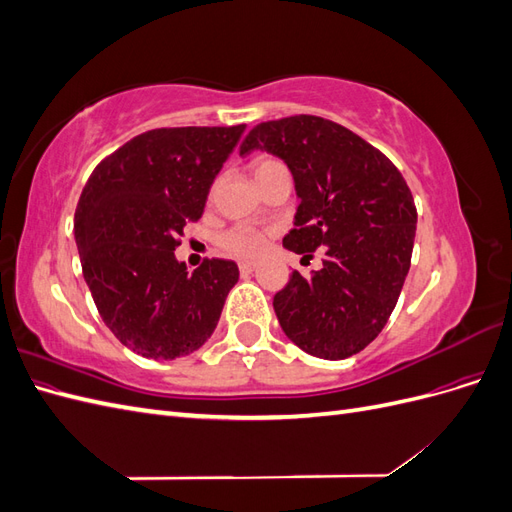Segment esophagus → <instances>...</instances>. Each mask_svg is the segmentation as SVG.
I'll list each match as a JSON object with an SVG mask.
<instances>
[{
    "instance_id": "obj_1",
    "label": "esophagus",
    "mask_w": 512,
    "mask_h": 512,
    "mask_svg": "<svg viewBox=\"0 0 512 512\" xmlns=\"http://www.w3.org/2000/svg\"><path fill=\"white\" fill-rule=\"evenodd\" d=\"M256 269V265L254 262H239V271L243 273V275H247V273H252Z\"/></svg>"
}]
</instances>
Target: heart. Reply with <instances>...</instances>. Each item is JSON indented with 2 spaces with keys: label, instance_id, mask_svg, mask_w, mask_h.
I'll return each instance as SVG.
<instances>
[{
  "label": "heart",
  "instance_id": "b5f03b06",
  "mask_svg": "<svg viewBox=\"0 0 512 512\" xmlns=\"http://www.w3.org/2000/svg\"><path fill=\"white\" fill-rule=\"evenodd\" d=\"M275 164H282L273 158H258L252 166L254 175L262 173ZM267 243V232L260 228H252V226H232L228 230H224L222 235L218 237V245L222 247L224 252L237 256V258H254L258 256L262 250H265Z\"/></svg>",
  "mask_w": 512,
  "mask_h": 512
}]
</instances>
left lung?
<instances>
[{"label": "left lung", "mask_w": 512, "mask_h": 512, "mask_svg": "<svg viewBox=\"0 0 512 512\" xmlns=\"http://www.w3.org/2000/svg\"><path fill=\"white\" fill-rule=\"evenodd\" d=\"M254 149L288 164L301 198L286 250L312 258L324 247L320 271H292L273 297L277 320L307 354L348 359L378 337L404 288L416 232L408 183L382 151L314 115L258 123L239 153Z\"/></svg>", "instance_id": "8db88e82"}]
</instances>
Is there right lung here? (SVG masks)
Instances as JSON below:
<instances>
[{
    "label": "right lung",
    "mask_w": 512,
    "mask_h": 512,
    "mask_svg": "<svg viewBox=\"0 0 512 512\" xmlns=\"http://www.w3.org/2000/svg\"><path fill=\"white\" fill-rule=\"evenodd\" d=\"M243 130H149L104 158L85 183L74 213L85 282L106 327L147 359L203 346L239 280L235 262L222 258H207L190 275L175 247L185 224L203 215Z\"/></svg>",
    "instance_id": "1"
}]
</instances>
